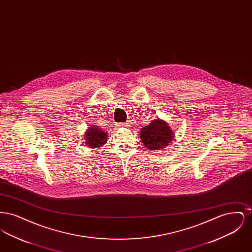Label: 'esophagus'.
Instances as JSON below:
<instances>
[{
	"label": "esophagus",
	"instance_id": "esophagus-1",
	"mask_svg": "<svg viewBox=\"0 0 252 252\" xmlns=\"http://www.w3.org/2000/svg\"><path fill=\"white\" fill-rule=\"evenodd\" d=\"M129 124L128 123H126V124H120V125H118V126H120V127H126V128H128L129 127Z\"/></svg>",
	"mask_w": 252,
	"mask_h": 252
}]
</instances>
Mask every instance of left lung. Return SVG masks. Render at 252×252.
<instances>
[{"instance_id":"left-lung-1","label":"left lung","mask_w":252,"mask_h":252,"mask_svg":"<svg viewBox=\"0 0 252 252\" xmlns=\"http://www.w3.org/2000/svg\"><path fill=\"white\" fill-rule=\"evenodd\" d=\"M174 133L165 121L155 119L141 129L140 138L144 146L150 150L167 147L173 141Z\"/></svg>"}]
</instances>
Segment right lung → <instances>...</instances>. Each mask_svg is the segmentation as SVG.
Returning <instances> with one entry per match:
<instances>
[{
    "label": "right lung",
    "mask_w": 252,
    "mask_h": 252,
    "mask_svg": "<svg viewBox=\"0 0 252 252\" xmlns=\"http://www.w3.org/2000/svg\"><path fill=\"white\" fill-rule=\"evenodd\" d=\"M86 144L92 148L102 147L108 139V133L100 129L97 126H89L88 130L85 133Z\"/></svg>",
    "instance_id": "obj_1"
}]
</instances>
